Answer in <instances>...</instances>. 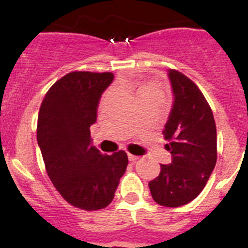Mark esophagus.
<instances>
[{"label": "esophagus", "instance_id": "esophagus-1", "mask_svg": "<svg viewBox=\"0 0 248 248\" xmlns=\"http://www.w3.org/2000/svg\"><path fill=\"white\" fill-rule=\"evenodd\" d=\"M128 157H129V161H131V163H135L137 160H139V156H135V155H131V154H128Z\"/></svg>", "mask_w": 248, "mask_h": 248}]
</instances>
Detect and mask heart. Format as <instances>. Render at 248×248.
Here are the masks:
<instances>
[{
    "label": "heart",
    "mask_w": 248,
    "mask_h": 248,
    "mask_svg": "<svg viewBox=\"0 0 248 248\" xmlns=\"http://www.w3.org/2000/svg\"><path fill=\"white\" fill-rule=\"evenodd\" d=\"M130 87H131V89H133V91H135V93H137L138 95H139V94H141V93H144V92L156 91V89H155L151 84H144V83H139V82L131 83Z\"/></svg>",
    "instance_id": "heart-1"
}]
</instances>
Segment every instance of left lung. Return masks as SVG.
I'll list each match as a JSON object with an SVG mask.
<instances>
[{
	"label": "left lung",
	"instance_id": "obj_1",
	"mask_svg": "<svg viewBox=\"0 0 248 248\" xmlns=\"http://www.w3.org/2000/svg\"><path fill=\"white\" fill-rule=\"evenodd\" d=\"M168 77L174 100L163 133L170 141L165 148L171 163L160 165L149 189L159 205L179 207L205 187L216 165L217 137L214 114L198 85L175 69H169Z\"/></svg>",
	"mask_w": 248,
	"mask_h": 248
}]
</instances>
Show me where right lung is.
<instances>
[{
  "label": "right lung",
  "mask_w": 248,
  "mask_h": 248,
  "mask_svg": "<svg viewBox=\"0 0 248 248\" xmlns=\"http://www.w3.org/2000/svg\"><path fill=\"white\" fill-rule=\"evenodd\" d=\"M113 79L109 72L68 73L50 87L38 114L37 141L48 176L65 201L87 211L113 201L128 166L125 151L102 154L89 130Z\"/></svg>",
  "instance_id": "obj_1"
}]
</instances>
